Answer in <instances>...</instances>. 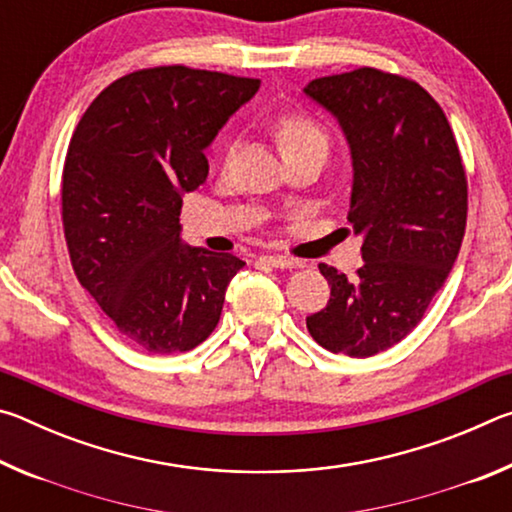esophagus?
<instances>
[{"label": "esophagus", "mask_w": 512, "mask_h": 512, "mask_svg": "<svg viewBox=\"0 0 512 512\" xmlns=\"http://www.w3.org/2000/svg\"><path fill=\"white\" fill-rule=\"evenodd\" d=\"M257 264H266L273 268H296L298 262L291 257H282V255H262L257 259Z\"/></svg>", "instance_id": "esophagus-1"}]
</instances>
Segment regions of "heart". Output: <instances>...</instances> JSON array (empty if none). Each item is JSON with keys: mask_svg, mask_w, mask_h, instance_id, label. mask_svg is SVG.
I'll use <instances>...</instances> for the list:
<instances>
[{"mask_svg": "<svg viewBox=\"0 0 512 512\" xmlns=\"http://www.w3.org/2000/svg\"><path fill=\"white\" fill-rule=\"evenodd\" d=\"M273 135L277 140V146H280L284 158L289 155L305 151L309 146H327V135L320 124H316L314 119L305 112H282L277 115L273 121Z\"/></svg>", "mask_w": 512, "mask_h": 512, "instance_id": "heart-1", "label": "heart"}]
</instances>
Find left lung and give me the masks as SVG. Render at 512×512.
<instances>
[{
    "label": "left lung",
    "mask_w": 512,
    "mask_h": 512,
    "mask_svg": "<svg viewBox=\"0 0 512 512\" xmlns=\"http://www.w3.org/2000/svg\"><path fill=\"white\" fill-rule=\"evenodd\" d=\"M305 94L350 144L348 221L363 235L354 277L318 266L332 293L307 329L325 350L366 359L420 323L452 271L467 221L465 167L443 108L411 79L359 67L311 81Z\"/></svg>",
    "instance_id": "obj_1"
}]
</instances>
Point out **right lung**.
<instances>
[{
    "mask_svg": "<svg viewBox=\"0 0 512 512\" xmlns=\"http://www.w3.org/2000/svg\"><path fill=\"white\" fill-rule=\"evenodd\" d=\"M259 79L185 65L137 69L85 110L63 167V230L81 287L151 354L214 332L239 257L183 246V194L205 183V149Z\"/></svg>",
    "mask_w": 512,
    "mask_h": 512,
    "instance_id": "right-lung-1",
    "label": "right lung"
}]
</instances>
